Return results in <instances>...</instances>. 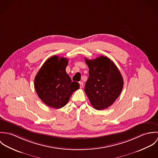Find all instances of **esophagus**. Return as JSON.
<instances>
[{
    "label": "esophagus",
    "mask_w": 158,
    "mask_h": 158,
    "mask_svg": "<svg viewBox=\"0 0 158 158\" xmlns=\"http://www.w3.org/2000/svg\"><path fill=\"white\" fill-rule=\"evenodd\" d=\"M83 87V83L81 82H80V88H82Z\"/></svg>",
    "instance_id": "esophagus-1"
}]
</instances>
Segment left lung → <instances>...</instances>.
Returning <instances> with one entry per match:
<instances>
[{
	"label": "left lung",
	"mask_w": 158,
	"mask_h": 158,
	"mask_svg": "<svg viewBox=\"0 0 158 158\" xmlns=\"http://www.w3.org/2000/svg\"><path fill=\"white\" fill-rule=\"evenodd\" d=\"M85 62L89 68L85 93L95 110L106 109L121 94L123 77L118 68L107 56H100L94 60L85 58Z\"/></svg>",
	"instance_id": "8db88e82"
}]
</instances>
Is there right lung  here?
I'll return each instance as SVG.
<instances>
[{"mask_svg":"<svg viewBox=\"0 0 158 158\" xmlns=\"http://www.w3.org/2000/svg\"><path fill=\"white\" fill-rule=\"evenodd\" d=\"M68 60L55 55L49 58L37 73L34 82L36 92L47 106L60 109L64 106L71 95L80 88L72 81L66 71Z\"/></svg>","mask_w":158,"mask_h":158,"instance_id":"right-lung-1","label":"right lung"}]
</instances>
